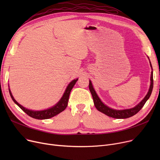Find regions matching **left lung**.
<instances>
[{"mask_svg":"<svg viewBox=\"0 0 160 160\" xmlns=\"http://www.w3.org/2000/svg\"><path fill=\"white\" fill-rule=\"evenodd\" d=\"M150 66H151V67H152V65H151V63H150ZM150 81H151L150 86V88H149L148 93L145 96V97L141 100V102L133 108L127 109V110H113V109L109 108L107 106H106L105 104H104L101 100H100V98H98V95H97L94 88H93V86H92V83H91V81H89V91L92 95V97H93L94 104L95 106V108L97 109V110L104 113L105 115H106L109 117H113V118H115V119H127V118H128V117H130L134 115H136L137 113H138L140 111L141 109L143 107V106L145 105V104L147 102V100L149 98L151 93H152V89H153V84H154L153 72L152 71V72H151Z\"/></svg>","mask_w":160,"mask_h":160,"instance_id":"1","label":"left lung"}]
</instances>
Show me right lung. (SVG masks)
Instances as JSON below:
<instances>
[{
  "label": "right lung",
  "mask_w": 160,
  "mask_h": 160,
  "mask_svg": "<svg viewBox=\"0 0 160 160\" xmlns=\"http://www.w3.org/2000/svg\"><path fill=\"white\" fill-rule=\"evenodd\" d=\"M77 80H78V79L74 80L69 83L68 86H67L63 97H62L60 101H59L54 106H53L51 108L47 109V110H42V111H32V110H28V109H27V108H24L23 106L20 105L14 99L10 89H9V92H10V96H11L12 100H13V102L28 115L32 117V118H34L36 119H47L51 118V117L61 113L67 108V104H68V100H69V95H70V93L71 91V89H72L73 86H74L76 82H77Z\"/></svg>",
  "instance_id": "obj_1"
}]
</instances>
